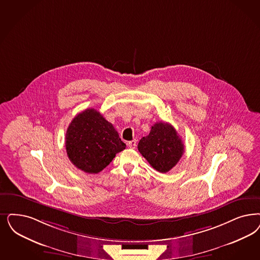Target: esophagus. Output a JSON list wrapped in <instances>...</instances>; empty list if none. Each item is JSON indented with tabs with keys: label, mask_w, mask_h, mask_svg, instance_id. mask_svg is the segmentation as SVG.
<instances>
[{
	"label": "esophagus",
	"mask_w": 260,
	"mask_h": 260,
	"mask_svg": "<svg viewBox=\"0 0 260 260\" xmlns=\"http://www.w3.org/2000/svg\"><path fill=\"white\" fill-rule=\"evenodd\" d=\"M127 146H128V148H131V149H135V147H136V140L129 141V142L127 143Z\"/></svg>",
	"instance_id": "1"
}]
</instances>
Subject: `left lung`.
Returning a JSON list of instances; mask_svg holds the SVG:
<instances>
[{
  "label": "left lung",
  "mask_w": 260,
  "mask_h": 260,
  "mask_svg": "<svg viewBox=\"0 0 260 260\" xmlns=\"http://www.w3.org/2000/svg\"><path fill=\"white\" fill-rule=\"evenodd\" d=\"M137 148L152 168L160 173L175 167L184 152V145L177 131L164 122L152 125L149 135L140 139Z\"/></svg>",
  "instance_id": "left-lung-1"
}]
</instances>
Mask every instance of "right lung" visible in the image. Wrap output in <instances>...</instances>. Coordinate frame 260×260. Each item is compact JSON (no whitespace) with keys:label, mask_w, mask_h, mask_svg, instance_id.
Segmentation results:
<instances>
[{"label":"right lung","mask_w":260,"mask_h":260,"mask_svg":"<svg viewBox=\"0 0 260 260\" xmlns=\"http://www.w3.org/2000/svg\"><path fill=\"white\" fill-rule=\"evenodd\" d=\"M65 147L70 161L88 174L104 170L116 153L125 149L116 129L94 108L72 120L66 132Z\"/></svg>","instance_id":"right-lung-1"}]
</instances>
